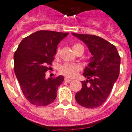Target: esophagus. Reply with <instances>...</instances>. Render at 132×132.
Segmentation results:
<instances>
[{
    "instance_id": "esophagus-1",
    "label": "esophagus",
    "mask_w": 132,
    "mask_h": 132,
    "mask_svg": "<svg viewBox=\"0 0 132 132\" xmlns=\"http://www.w3.org/2000/svg\"><path fill=\"white\" fill-rule=\"evenodd\" d=\"M64 81H66V82H70V81H72V79L70 78H68V77H65V78H64Z\"/></svg>"
}]
</instances>
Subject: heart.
Wrapping results in <instances>:
<instances>
[{
    "mask_svg": "<svg viewBox=\"0 0 132 132\" xmlns=\"http://www.w3.org/2000/svg\"><path fill=\"white\" fill-rule=\"evenodd\" d=\"M81 47H84L81 44H74L72 45V49L74 52L77 51L79 48ZM59 55V51L56 53V56H58ZM81 69V67L79 64H72V63H64L60 66L59 71L62 75H65L68 77H74L78 74Z\"/></svg>",
    "mask_w": 132,
    "mask_h": 132,
    "instance_id": "1",
    "label": "heart"
}]
</instances>
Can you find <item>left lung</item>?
<instances>
[{"label": "left lung", "mask_w": 132, "mask_h": 132, "mask_svg": "<svg viewBox=\"0 0 132 132\" xmlns=\"http://www.w3.org/2000/svg\"><path fill=\"white\" fill-rule=\"evenodd\" d=\"M92 55L84 69L82 88L75 94L79 104L87 108L101 106L108 97L119 75L121 57L115 46L98 36L72 33ZM89 84H88V83Z\"/></svg>", "instance_id": "8db88e82"}]
</instances>
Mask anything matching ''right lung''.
I'll return each instance as SVG.
<instances>
[{
    "label": "right lung",
    "mask_w": 132,
    "mask_h": 132,
    "mask_svg": "<svg viewBox=\"0 0 132 132\" xmlns=\"http://www.w3.org/2000/svg\"><path fill=\"white\" fill-rule=\"evenodd\" d=\"M68 33L38 31L26 37L14 53V71L25 98L36 106L51 104L64 81L62 75L46 79L57 45Z\"/></svg>",
    "instance_id": "1"
}]
</instances>
